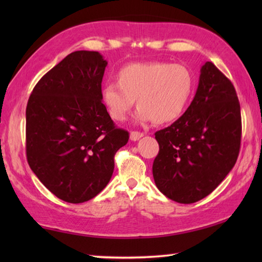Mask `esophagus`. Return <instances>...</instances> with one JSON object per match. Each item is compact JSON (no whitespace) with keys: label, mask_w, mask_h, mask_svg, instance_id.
<instances>
[{"label":"esophagus","mask_w":262,"mask_h":262,"mask_svg":"<svg viewBox=\"0 0 262 262\" xmlns=\"http://www.w3.org/2000/svg\"><path fill=\"white\" fill-rule=\"evenodd\" d=\"M144 134L143 133H141V132H132L130 133V140L132 141H137V140H140L142 136H143Z\"/></svg>","instance_id":"34e87169"}]
</instances>
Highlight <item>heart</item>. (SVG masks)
Instances as JSON below:
<instances>
[{
  "label": "heart",
  "instance_id": "heart-1",
  "mask_svg": "<svg viewBox=\"0 0 262 262\" xmlns=\"http://www.w3.org/2000/svg\"><path fill=\"white\" fill-rule=\"evenodd\" d=\"M193 89V73L186 66L143 62L127 64L119 70L117 83L103 88L101 99L114 121H125L136 100L139 120L164 125L183 115Z\"/></svg>",
  "mask_w": 262,
  "mask_h": 262
}]
</instances>
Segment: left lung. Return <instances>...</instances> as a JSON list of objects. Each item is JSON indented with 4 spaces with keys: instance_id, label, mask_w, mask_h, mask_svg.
<instances>
[{
    "instance_id": "obj_1",
    "label": "left lung",
    "mask_w": 262,
    "mask_h": 262,
    "mask_svg": "<svg viewBox=\"0 0 262 262\" xmlns=\"http://www.w3.org/2000/svg\"><path fill=\"white\" fill-rule=\"evenodd\" d=\"M155 137L159 144L152 164L157 188L179 203L209 195L232 170L241 150V105L231 81L206 62L188 108Z\"/></svg>"
}]
</instances>
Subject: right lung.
I'll list each match as a JSON object with an SVG mask.
<instances>
[{
	"mask_svg": "<svg viewBox=\"0 0 262 262\" xmlns=\"http://www.w3.org/2000/svg\"><path fill=\"white\" fill-rule=\"evenodd\" d=\"M106 66L98 52L70 53L35 84L26 106L29 165L69 203L91 200L106 187L114 155L129 139L101 101Z\"/></svg>",
	"mask_w": 262,
	"mask_h": 262,
	"instance_id": "right-lung-1",
	"label": "right lung"
}]
</instances>
